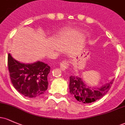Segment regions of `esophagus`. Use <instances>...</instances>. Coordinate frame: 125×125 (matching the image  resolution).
Returning a JSON list of instances; mask_svg holds the SVG:
<instances>
[{"mask_svg": "<svg viewBox=\"0 0 125 125\" xmlns=\"http://www.w3.org/2000/svg\"><path fill=\"white\" fill-rule=\"evenodd\" d=\"M60 69L62 70L63 71H65L67 68L69 66V63H68V62L66 61V60H64V61H62L60 64Z\"/></svg>", "mask_w": 125, "mask_h": 125, "instance_id": "esophagus-1", "label": "esophagus"}]
</instances>
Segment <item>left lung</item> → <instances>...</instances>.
Listing matches in <instances>:
<instances>
[{"mask_svg":"<svg viewBox=\"0 0 125 125\" xmlns=\"http://www.w3.org/2000/svg\"><path fill=\"white\" fill-rule=\"evenodd\" d=\"M113 79L101 87H91L83 81L81 78L71 76L69 77V92L79 102L87 104L100 99L107 93L113 83Z\"/></svg>","mask_w":125,"mask_h":125,"instance_id":"8db88e82","label":"left lung"}]
</instances>
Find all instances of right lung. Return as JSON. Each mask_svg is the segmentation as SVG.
Listing matches in <instances>:
<instances>
[{
	"mask_svg": "<svg viewBox=\"0 0 125 125\" xmlns=\"http://www.w3.org/2000/svg\"><path fill=\"white\" fill-rule=\"evenodd\" d=\"M8 65L12 85L23 95L34 98L47 90V75L50 71L47 64L40 61L31 63H21L9 53Z\"/></svg>",
	"mask_w": 125,
	"mask_h": 125,
	"instance_id": "obj_1",
	"label": "right lung"
}]
</instances>
